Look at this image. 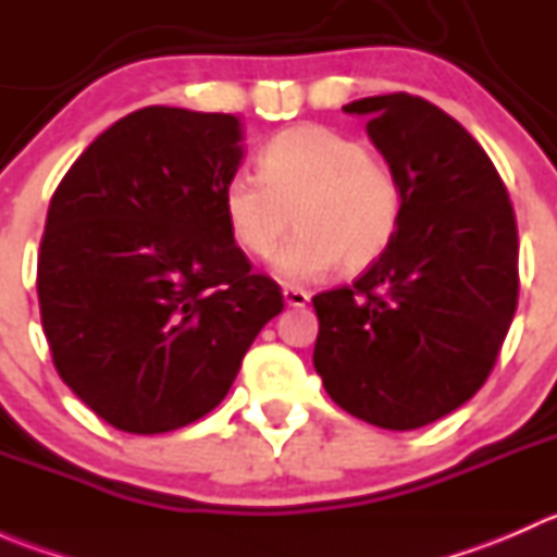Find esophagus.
<instances>
[{"instance_id":"esophagus-1","label":"esophagus","mask_w":557,"mask_h":557,"mask_svg":"<svg viewBox=\"0 0 557 557\" xmlns=\"http://www.w3.org/2000/svg\"><path fill=\"white\" fill-rule=\"evenodd\" d=\"M283 296H285V305L288 307H305L307 301H310V294L301 288H294V285H285Z\"/></svg>"}]
</instances>
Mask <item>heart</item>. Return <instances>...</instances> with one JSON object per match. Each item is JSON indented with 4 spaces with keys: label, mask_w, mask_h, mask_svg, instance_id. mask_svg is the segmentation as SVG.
<instances>
[{
    "label": "heart",
    "mask_w": 557,
    "mask_h": 557,
    "mask_svg": "<svg viewBox=\"0 0 557 557\" xmlns=\"http://www.w3.org/2000/svg\"><path fill=\"white\" fill-rule=\"evenodd\" d=\"M261 174L234 172L223 185L228 232L247 256L274 258L288 283H310L342 263L363 272L398 232L404 190L396 172L356 137L329 126H290L261 148Z\"/></svg>",
    "instance_id": "b5f03b06"
}]
</instances>
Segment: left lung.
<instances>
[{
	"label": "left lung",
	"mask_w": 557,
	"mask_h": 557,
	"mask_svg": "<svg viewBox=\"0 0 557 557\" xmlns=\"http://www.w3.org/2000/svg\"><path fill=\"white\" fill-rule=\"evenodd\" d=\"M342 110L369 117L404 212L380 261L312 299V363L352 418L412 431L485 385L518 310V223L493 161L445 110L409 94Z\"/></svg>",
	"instance_id": "left-lung-1"
}]
</instances>
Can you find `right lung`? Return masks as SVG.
I'll use <instances>...</instances> for the list:
<instances>
[{"label": "right lung", "instance_id": "obj_1", "mask_svg": "<svg viewBox=\"0 0 557 557\" xmlns=\"http://www.w3.org/2000/svg\"><path fill=\"white\" fill-rule=\"evenodd\" d=\"M239 117L143 107L99 134L48 207L37 258L55 372L126 434H164L223 401L283 312L228 232Z\"/></svg>", "mask_w": 557, "mask_h": 557}]
</instances>
